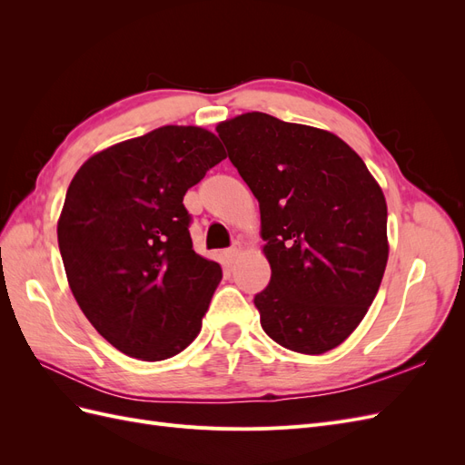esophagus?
<instances>
[{"label": "esophagus", "instance_id": "obj_1", "mask_svg": "<svg viewBox=\"0 0 465 465\" xmlns=\"http://www.w3.org/2000/svg\"><path fill=\"white\" fill-rule=\"evenodd\" d=\"M238 252H241V246H232L229 250H224V260L229 263H234V260L238 258Z\"/></svg>", "mask_w": 465, "mask_h": 465}]
</instances>
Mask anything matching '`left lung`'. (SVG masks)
<instances>
[{
    "instance_id": "1",
    "label": "left lung",
    "mask_w": 465,
    "mask_h": 465,
    "mask_svg": "<svg viewBox=\"0 0 465 465\" xmlns=\"http://www.w3.org/2000/svg\"><path fill=\"white\" fill-rule=\"evenodd\" d=\"M256 195L272 279L254 297L263 331L306 355L343 343L388 262V209L367 164L340 137L248 112L217 125Z\"/></svg>"
}]
</instances>
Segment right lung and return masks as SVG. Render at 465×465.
<instances>
[{"mask_svg": "<svg viewBox=\"0 0 465 465\" xmlns=\"http://www.w3.org/2000/svg\"><path fill=\"white\" fill-rule=\"evenodd\" d=\"M223 159L211 132L163 125L93 154L69 184L58 223L69 287L122 353L164 361L200 333L223 270L195 254L184 195Z\"/></svg>", "mask_w": 465, "mask_h": 465, "instance_id": "right-lung-1", "label": "right lung"}]
</instances>
